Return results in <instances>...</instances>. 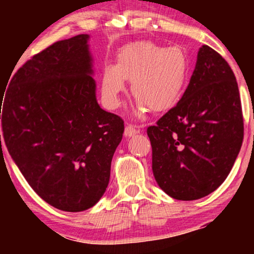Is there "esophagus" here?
Listing matches in <instances>:
<instances>
[{"mask_svg": "<svg viewBox=\"0 0 254 254\" xmlns=\"http://www.w3.org/2000/svg\"><path fill=\"white\" fill-rule=\"evenodd\" d=\"M138 132H139V130L137 129L136 125H132V124H127V125H125V131H124L125 137L135 136L136 133H138Z\"/></svg>", "mask_w": 254, "mask_h": 254, "instance_id": "obj_1", "label": "esophagus"}]
</instances>
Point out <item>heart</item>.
Here are the masks:
<instances>
[{
  "instance_id": "1",
  "label": "heart",
  "mask_w": 254,
  "mask_h": 254,
  "mask_svg": "<svg viewBox=\"0 0 254 254\" xmlns=\"http://www.w3.org/2000/svg\"><path fill=\"white\" fill-rule=\"evenodd\" d=\"M190 64L182 49L165 48L153 42H135L121 48L116 64H106L100 77V92L107 109H117L122 94L131 81V93L137 99L135 112L149 109L165 112L179 103L189 81Z\"/></svg>"
}]
</instances>
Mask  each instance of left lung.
Here are the masks:
<instances>
[{"instance_id":"left-lung-1","label":"left lung","mask_w":254,"mask_h":254,"mask_svg":"<svg viewBox=\"0 0 254 254\" xmlns=\"http://www.w3.org/2000/svg\"><path fill=\"white\" fill-rule=\"evenodd\" d=\"M147 133L154 177L168 196L199 199L226 180L243 144L244 118L235 75L218 52L199 49L182 99Z\"/></svg>"}]
</instances>
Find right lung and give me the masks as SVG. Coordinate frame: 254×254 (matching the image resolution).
<instances>
[{"instance_id": "1", "label": "right lung", "mask_w": 254, "mask_h": 254, "mask_svg": "<svg viewBox=\"0 0 254 254\" xmlns=\"http://www.w3.org/2000/svg\"><path fill=\"white\" fill-rule=\"evenodd\" d=\"M88 39L78 34L34 55L0 97L11 159L38 196L70 212L103 197L124 132L123 119L97 101Z\"/></svg>"}]
</instances>
